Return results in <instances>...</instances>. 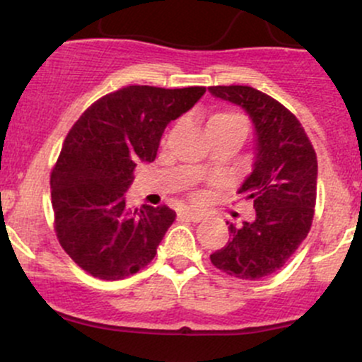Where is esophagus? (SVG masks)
Listing matches in <instances>:
<instances>
[{"label":"esophagus","mask_w":362,"mask_h":362,"mask_svg":"<svg viewBox=\"0 0 362 362\" xmlns=\"http://www.w3.org/2000/svg\"><path fill=\"white\" fill-rule=\"evenodd\" d=\"M180 216L182 218L190 219V221H194V223H201L202 219H204V214H202L201 211H194V209H182Z\"/></svg>","instance_id":"1"}]
</instances>
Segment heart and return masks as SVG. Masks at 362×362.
Wrapping results in <instances>:
<instances>
[{"mask_svg": "<svg viewBox=\"0 0 362 362\" xmlns=\"http://www.w3.org/2000/svg\"><path fill=\"white\" fill-rule=\"evenodd\" d=\"M207 129L209 132L218 131H242L247 136L248 122L242 114L235 110H219L214 112L207 120Z\"/></svg>", "mask_w": 362, "mask_h": 362, "instance_id": "obj_1", "label": "heart"}]
</instances>
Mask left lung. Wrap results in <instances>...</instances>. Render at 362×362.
Listing matches in <instances>:
<instances>
[{
	"label": "left lung",
	"mask_w": 362,
	"mask_h": 362,
	"mask_svg": "<svg viewBox=\"0 0 362 362\" xmlns=\"http://www.w3.org/2000/svg\"><path fill=\"white\" fill-rule=\"evenodd\" d=\"M243 107L257 131L252 175L238 192L250 199L255 219L230 224V240L211 255L228 276L257 281L277 272L310 233L317 204V153L301 122L267 93L243 85L209 86Z\"/></svg>",
	"instance_id": "1"
}]
</instances>
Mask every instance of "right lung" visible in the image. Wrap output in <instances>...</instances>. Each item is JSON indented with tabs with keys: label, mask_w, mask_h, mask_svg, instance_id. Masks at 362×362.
<instances>
[{
	"label": "right lung",
	"mask_w": 362,
	"mask_h": 362,
	"mask_svg": "<svg viewBox=\"0 0 362 362\" xmlns=\"http://www.w3.org/2000/svg\"><path fill=\"white\" fill-rule=\"evenodd\" d=\"M204 86H124L80 115L51 172L54 230L90 276L119 281L155 259L177 214L167 206H126L139 161L156 158L168 122L192 109Z\"/></svg>",
	"instance_id": "right-lung-1"
}]
</instances>
